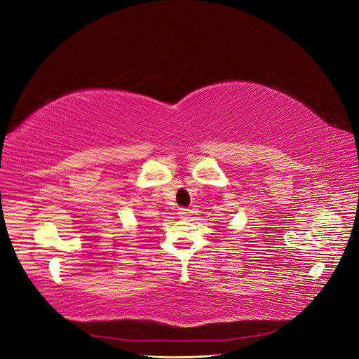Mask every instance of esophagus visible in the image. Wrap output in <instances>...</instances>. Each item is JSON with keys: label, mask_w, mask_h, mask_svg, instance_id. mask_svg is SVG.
Segmentation results:
<instances>
[{"label": "esophagus", "mask_w": 359, "mask_h": 359, "mask_svg": "<svg viewBox=\"0 0 359 359\" xmlns=\"http://www.w3.org/2000/svg\"><path fill=\"white\" fill-rule=\"evenodd\" d=\"M178 215H180V219H189V217L191 215V211H190V210H186V208H181V210L178 211Z\"/></svg>", "instance_id": "1"}]
</instances>
